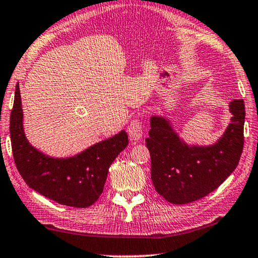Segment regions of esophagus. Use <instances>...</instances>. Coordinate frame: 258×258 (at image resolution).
I'll return each instance as SVG.
<instances>
[{
  "mask_svg": "<svg viewBox=\"0 0 258 258\" xmlns=\"http://www.w3.org/2000/svg\"><path fill=\"white\" fill-rule=\"evenodd\" d=\"M127 133L131 140H139L142 137V126L139 120H133L127 126Z\"/></svg>",
  "mask_w": 258,
  "mask_h": 258,
  "instance_id": "1",
  "label": "esophagus"
}]
</instances>
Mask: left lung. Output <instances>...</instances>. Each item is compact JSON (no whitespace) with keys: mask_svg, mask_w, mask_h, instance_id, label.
Returning <instances> with one entry per match:
<instances>
[{"mask_svg":"<svg viewBox=\"0 0 258 258\" xmlns=\"http://www.w3.org/2000/svg\"><path fill=\"white\" fill-rule=\"evenodd\" d=\"M230 122L222 137L209 146L189 145L166 117H151L146 145L152 160L156 192L176 205L189 204L214 191L235 170L243 149L244 102L229 103Z\"/></svg>","mask_w":258,"mask_h":258,"instance_id":"obj_1","label":"left lung"}]
</instances>
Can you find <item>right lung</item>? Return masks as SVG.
<instances>
[{
    "label": "right lung",
    "instance_id": "right-lung-1",
    "mask_svg": "<svg viewBox=\"0 0 258 258\" xmlns=\"http://www.w3.org/2000/svg\"><path fill=\"white\" fill-rule=\"evenodd\" d=\"M14 160L25 183L61 205L88 207L103 192L111 163L128 145L124 130L74 156L52 157L33 147L25 136L19 86L10 114Z\"/></svg>",
    "mask_w": 258,
    "mask_h": 258
}]
</instances>
